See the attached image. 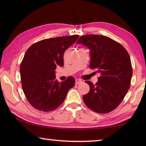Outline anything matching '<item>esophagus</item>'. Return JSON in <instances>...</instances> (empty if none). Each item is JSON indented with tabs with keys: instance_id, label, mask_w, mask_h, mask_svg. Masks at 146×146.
<instances>
[{
	"instance_id": "34e87169",
	"label": "esophagus",
	"mask_w": 146,
	"mask_h": 146,
	"mask_svg": "<svg viewBox=\"0 0 146 146\" xmlns=\"http://www.w3.org/2000/svg\"><path fill=\"white\" fill-rule=\"evenodd\" d=\"M80 83H82V80H80V79H76V80H75L76 85H78V84H80Z\"/></svg>"
}]
</instances>
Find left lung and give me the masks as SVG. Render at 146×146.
I'll return each mask as SVG.
<instances>
[{"instance_id": "left-lung-1", "label": "left lung", "mask_w": 146, "mask_h": 146, "mask_svg": "<svg viewBox=\"0 0 146 146\" xmlns=\"http://www.w3.org/2000/svg\"><path fill=\"white\" fill-rule=\"evenodd\" d=\"M76 44L89 49L90 68L100 75L95 84L85 81L90 90L83 96L84 102L95 112H111L122 102L130 87L133 70L129 55L121 44L106 36H81Z\"/></svg>"}]
</instances>
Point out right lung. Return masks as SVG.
Instances as JSON below:
<instances>
[{
    "label": "right lung",
    "instance_id": "obj_1",
    "mask_svg": "<svg viewBox=\"0 0 146 146\" xmlns=\"http://www.w3.org/2000/svg\"><path fill=\"white\" fill-rule=\"evenodd\" d=\"M78 37L76 35L44 39L26 51L20 73L24 95L34 108L44 112L55 110L75 86L73 76L59 82L55 70L58 66H64V52Z\"/></svg>",
    "mask_w": 146,
    "mask_h": 146
}]
</instances>
